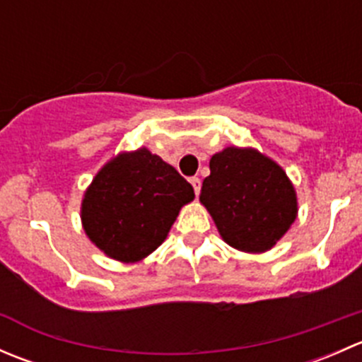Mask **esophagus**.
I'll return each instance as SVG.
<instances>
[{
  "instance_id": "1",
  "label": "esophagus",
  "mask_w": 362,
  "mask_h": 362,
  "mask_svg": "<svg viewBox=\"0 0 362 362\" xmlns=\"http://www.w3.org/2000/svg\"><path fill=\"white\" fill-rule=\"evenodd\" d=\"M189 182H191L192 189H194V194L199 196V192H202V180H199L198 177H192Z\"/></svg>"
}]
</instances>
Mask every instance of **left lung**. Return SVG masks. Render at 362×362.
I'll list each match as a JSON object with an SVG mask.
<instances>
[{
    "instance_id": "left-lung-1",
    "label": "left lung",
    "mask_w": 362,
    "mask_h": 362,
    "mask_svg": "<svg viewBox=\"0 0 362 362\" xmlns=\"http://www.w3.org/2000/svg\"><path fill=\"white\" fill-rule=\"evenodd\" d=\"M199 199L222 238L243 252L272 249L298 214L286 171L254 148L228 147L215 154Z\"/></svg>"
}]
</instances>
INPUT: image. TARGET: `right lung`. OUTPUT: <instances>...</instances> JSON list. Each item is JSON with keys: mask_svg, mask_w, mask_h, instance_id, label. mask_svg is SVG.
<instances>
[{"mask_svg": "<svg viewBox=\"0 0 362 362\" xmlns=\"http://www.w3.org/2000/svg\"><path fill=\"white\" fill-rule=\"evenodd\" d=\"M192 198L194 189L173 166L140 148L120 154L96 175L82 202L83 229L110 257L140 261L164 242Z\"/></svg>", "mask_w": 362, "mask_h": 362, "instance_id": "obj_1", "label": "right lung"}]
</instances>
